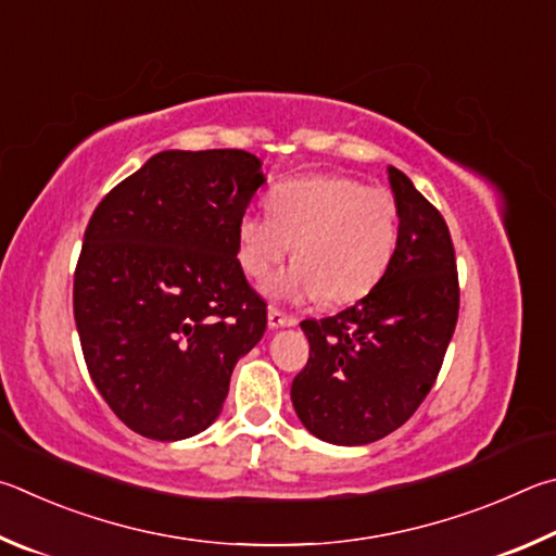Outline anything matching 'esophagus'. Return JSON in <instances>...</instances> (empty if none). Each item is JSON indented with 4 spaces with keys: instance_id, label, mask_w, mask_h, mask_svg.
Segmentation results:
<instances>
[{
    "instance_id": "34e87169",
    "label": "esophagus",
    "mask_w": 556,
    "mask_h": 556,
    "mask_svg": "<svg viewBox=\"0 0 556 556\" xmlns=\"http://www.w3.org/2000/svg\"><path fill=\"white\" fill-rule=\"evenodd\" d=\"M295 325H298V319L293 315H288V313H283V309H278V307H270L268 309V327L270 329L295 327Z\"/></svg>"
}]
</instances>
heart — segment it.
<instances>
[{
  "label": "heart",
  "instance_id": "1",
  "mask_svg": "<svg viewBox=\"0 0 556 556\" xmlns=\"http://www.w3.org/2000/svg\"><path fill=\"white\" fill-rule=\"evenodd\" d=\"M268 217L247 214L237 227V258L249 278L276 270L293 243L295 266L270 293L356 303L386 276L401 239L397 200L346 175H307L268 194Z\"/></svg>",
  "mask_w": 556,
  "mask_h": 556
}]
</instances>
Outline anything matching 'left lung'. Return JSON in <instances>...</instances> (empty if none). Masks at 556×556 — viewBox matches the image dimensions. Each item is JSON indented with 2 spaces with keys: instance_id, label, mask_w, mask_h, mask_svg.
Segmentation results:
<instances>
[{
  "instance_id": "1",
  "label": "left lung",
  "mask_w": 556,
  "mask_h": 556,
  "mask_svg": "<svg viewBox=\"0 0 556 556\" xmlns=\"http://www.w3.org/2000/svg\"><path fill=\"white\" fill-rule=\"evenodd\" d=\"M401 239L378 286L334 317L303 319L309 358L293 407L317 440L371 444L410 420L432 391L459 317L450 227L405 173L388 168Z\"/></svg>"
}]
</instances>
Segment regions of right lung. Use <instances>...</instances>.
<instances>
[{"mask_svg":"<svg viewBox=\"0 0 556 556\" xmlns=\"http://www.w3.org/2000/svg\"><path fill=\"white\" fill-rule=\"evenodd\" d=\"M263 185L239 149L163 151L104 194L85 229L73 313L97 391L136 434L188 440L217 420L229 378L266 332L237 258Z\"/></svg>","mask_w":556,"mask_h":556,"instance_id":"add662e5","label":"right lung"}]
</instances>
